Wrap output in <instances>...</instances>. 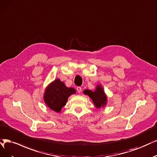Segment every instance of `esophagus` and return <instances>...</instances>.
Wrapping results in <instances>:
<instances>
[{
    "instance_id": "1",
    "label": "esophagus",
    "mask_w": 157,
    "mask_h": 157,
    "mask_svg": "<svg viewBox=\"0 0 157 157\" xmlns=\"http://www.w3.org/2000/svg\"><path fill=\"white\" fill-rule=\"evenodd\" d=\"M76 89H77V91H78V93H81V92H82V87H81V86H78Z\"/></svg>"
}]
</instances>
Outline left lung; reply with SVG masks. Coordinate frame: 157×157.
<instances>
[{"mask_svg":"<svg viewBox=\"0 0 157 157\" xmlns=\"http://www.w3.org/2000/svg\"><path fill=\"white\" fill-rule=\"evenodd\" d=\"M83 94L89 96L97 109L103 108L107 105V96L101 85H97L94 91L89 89L85 90Z\"/></svg>","mask_w":157,"mask_h":157,"instance_id":"1","label":"left lung"}]
</instances>
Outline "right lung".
<instances>
[{"label":"right lung","instance_id":"1","mask_svg":"<svg viewBox=\"0 0 157 157\" xmlns=\"http://www.w3.org/2000/svg\"><path fill=\"white\" fill-rule=\"evenodd\" d=\"M75 92L74 88L67 87L59 79H56L46 87L43 100L48 108L56 113H59L66 105L69 96Z\"/></svg>","mask_w":157,"mask_h":157}]
</instances>
